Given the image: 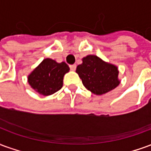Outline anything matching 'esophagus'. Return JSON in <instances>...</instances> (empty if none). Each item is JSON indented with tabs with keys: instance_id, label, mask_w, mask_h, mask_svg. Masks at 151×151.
Wrapping results in <instances>:
<instances>
[{
	"instance_id": "obj_1",
	"label": "esophagus",
	"mask_w": 151,
	"mask_h": 151,
	"mask_svg": "<svg viewBox=\"0 0 151 151\" xmlns=\"http://www.w3.org/2000/svg\"><path fill=\"white\" fill-rule=\"evenodd\" d=\"M69 67H70V69L73 71H74L76 69V65H69Z\"/></svg>"
}]
</instances>
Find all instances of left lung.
I'll return each mask as SVG.
<instances>
[{"instance_id": "left-lung-1", "label": "left lung", "mask_w": 151, "mask_h": 151, "mask_svg": "<svg viewBox=\"0 0 151 151\" xmlns=\"http://www.w3.org/2000/svg\"><path fill=\"white\" fill-rule=\"evenodd\" d=\"M76 73L86 88L96 95L111 91L120 83L117 66L95 55L83 57L82 64L77 66Z\"/></svg>"}]
</instances>
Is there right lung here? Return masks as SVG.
Here are the masks:
<instances>
[{"label":"right lung","instance_id":"1","mask_svg":"<svg viewBox=\"0 0 151 151\" xmlns=\"http://www.w3.org/2000/svg\"><path fill=\"white\" fill-rule=\"evenodd\" d=\"M69 71L66 63L46 58L28 75L27 82L39 94L48 96L61 89L64 76Z\"/></svg>","mask_w":151,"mask_h":151}]
</instances>
